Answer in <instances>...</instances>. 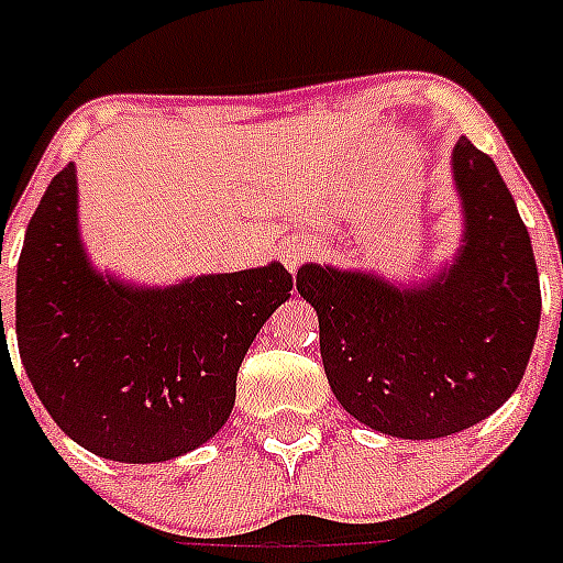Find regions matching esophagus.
Returning <instances> with one entry per match:
<instances>
[{
	"mask_svg": "<svg viewBox=\"0 0 563 563\" xmlns=\"http://www.w3.org/2000/svg\"><path fill=\"white\" fill-rule=\"evenodd\" d=\"M307 254H309V247L300 245L298 242V245H289L286 251H283V263H286V268H289V272H295V268H298V265L307 260Z\"/></svg>",
	"mask_w": 563,
	"mask_h": 563,
	"instance_id": "obj_1",
	"label": "esophagus"
}]
</instances>
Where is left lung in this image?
Here are the masks:
<instances>
[{
    "instance_id": "left-lung-1",
    "label": "left lung",
    "mask_w": 563,
    "mask_h": 563,
    "mask_svg": "<svg viewBox=\"0 0 563 563\" xmlns=\"http://www.w3.org/2000/svg\"><path fill=\"white\" fill-rule=\"evenodd\" d=\"M453 180L462 239L427 280L402 286L360 268H298L335 400L383 435L432 441L485 420L517 391L538 339L532 239L497 163L462 136Z\"/></svg>"
}]
</instances>
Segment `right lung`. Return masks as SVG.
Returning <instances> with one entry per match:
<instances>
[{
    "instance_id": "obj_1",
    "label": "right lung",
    "mask_w": 563,
    "mask_h": 563,
    "mask_svg": "<svg viewBox=\"0 0 563 563\" xmlns=\"http://www.w3.org/2000/svg\"><path fill=\"white\" fill-rule=\"evenodd\" d=\"M289 291L280 263L172 286L99 272L69 163L40 198L16 263L22 368L75 444L110 462H169L228 423L239 365Z\"/></svg>"
}]
</instances>
